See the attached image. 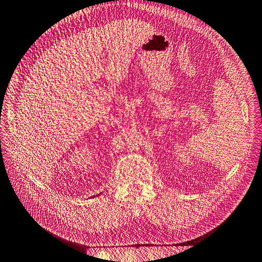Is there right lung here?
<instances>
[{"mask_svg": "<svg viewBox=\"0 0 262 262\" xmlns=\"http://www.w3.org/2000/svg\"><path fill=\"white\" fill-rule=\"evenodd\" d=\"M99 194H101V193H99ZM99 194H98V195H99Z\"/></svg>", "mask_w": 262, "mask_h": 262, "instance_id": "obj_1", "label": "right lung"}]
</instances>
